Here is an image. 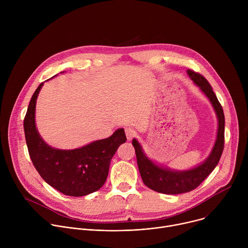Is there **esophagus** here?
I'll return each mask as SVG.
<instances>
[{"label":"esophagus","instance_id":"34e87169","mask_svg":"<svg viewBox=\"0 0 248 248\" xmlns=\"http://www.w3.org/2000/svg\"><path fill=\"white\" fill-rule=\"evenodd\" d=\"M125 135H126L127 139L130 140V139H132L136 135V130L133 127H131V126L126 127L125 128Z\"/></svg>","mask_w":248,"mask_h":248}]
</instances>
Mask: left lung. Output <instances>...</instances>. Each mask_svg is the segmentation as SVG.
<instances>
[{
	"instance_id": "1",
	"label": "left lung",
	"mask_w": 248,
	"mask_h": 248,
	"mask_svg": "<svg viewBox=\"0 0 248 248\" xmlns=\"http://www.w3.org/2000/svg\"><path fill=\"white\" fill-rule=\"evenodd\" d=\"M187 74L193 82L209 98L216 111L219 126L216 143L208 159L200 166L185 171H172L163 169L151 162L143 153L135 139L132 145L135 149L137 166L143 184L154 191L165 194H180L195 189L213 171L222 156L225 144V116L222 106L208 80L199 73L187 69Z\"/></svg>"
}]
</instances>
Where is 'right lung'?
<instances>
[{"instance_id": "add662e5", "label": "right lung", "mask_w": 248, "mask_h": 248, "mask_svg": "<svg viewBox=\"0 0 248 248\" xmlns=\"http://www.w3.org/2000/svg\"><path fill=\"white\" fill-rule=\"evenodd\" d=\"M43 82L31 97L23 121L30 159L41 178L52 187L68 196H84L103 186L110 163L121 144L126 141L124 128L108 138L74 150L48 146L35 126V105Z\"/></svg>"}]
</instances>
